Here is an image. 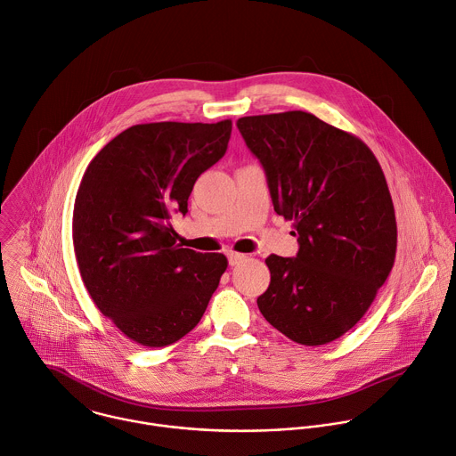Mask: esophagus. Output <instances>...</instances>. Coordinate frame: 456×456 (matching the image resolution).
Masks as SVG:
<instances>
[{
    "mask_svg": "<svg viewBox=\"0 0 456 456\" xmlns=\"http://www.w3.org/2000/svg\"><path fill=\"white\" fill-rule=\"evenodd\" d=\"M227 259H229V265L231 266H236V265H240L241 261H245L247 259V256L245 254H238V252H227Z\"/></svg>",
    "mask_w": 456,
    "mask_h": 456,
    "instance_id": "esophagus-1",
    "label": "esophagus"
}]
</instances>
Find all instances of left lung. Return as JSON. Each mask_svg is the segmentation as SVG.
I'll list each match as a JSON object with an SVG mask.
<instances>
[{"label":"left lung","mask_w":456,"mask_h":456,"mask_svg":"<svg viewBox=\"0 0 456 456\" xmlns=\"http://www.w3.org/2000/svg\"><path fill=\"white\" fill-rule=\"evenodd\" d=\"M236 126L300 245L297 257H266L272 279L257 307L291 341L327 345L357 325L395 265L398 229L382 167L361 138L307 111Z\"/></svg>","instance_id":"obj_1"}]
</instances>
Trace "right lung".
<instances>
[{
	"label": "right lung",
	"instance_id": "right-lung-1",
	"mask_svg": "<svg viewBox=\"0 0 456 456\" xmlns=\"http://www.w3.org/2000/svg\"><path fill=\"white\" fill-rule=\"evenodd\" d=\"M232 122L136 124L108 142L79 183L72 241L97 309L131 341L168 346L200 322L224 254L181 248L170 225L197 177L227 151Z\"/></svg>",
	"mask_w": 456,
	"mask_h": 456
}]
</instances>
